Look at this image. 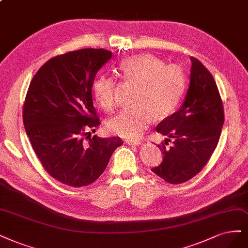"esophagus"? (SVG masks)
<instances>
[{
    "label": "esophagus",
    "mask_w": 248,
    "mask_h": 248,
    "mask_svg": "<svg viewBox=\"0 0 248 248\" xmlns=\"http://www.w3.org/2000/svg\"><path fill=\"white\" fill-rule=\"evenodd\" d=\"M125 143L127 146H138V144H140L141 142L140 140H125Z\"/></svg>",
    "instance_id": "obj_1"
}]
</instances>
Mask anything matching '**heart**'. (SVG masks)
Returning a JSON list of instances; mask_svg holds the SVG:
<instances>
[{"label": "heart", "instance_id": "heart-1", "mask_svg": "<svg viewBox=\"0 0 248 248\" xmlns=\"http://www.w3.org/2000/svg\"><path fill=\"white\" fill-rule=\"evenodd\" d=\"M125 79L140 85L134 96L135 106L123 108L109 120L108 129L125 139L140 138L154 119L171 114L181 101L186 85L183 67L165 62L151 54L131 56L122 62ZM93 95L107 112L117 106L114 78L100 75L93 82Z\"/></svg>", "mask_w": 248, "mask_h": 248}]
</instances>
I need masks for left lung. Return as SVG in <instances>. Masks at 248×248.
I'll list each match as a JSON object with an SVG mask.
<instances>
[{
	"instance_id": "left-lung-1",
	"label": "left lung",
	"mask_w": 248,
	"mask_h": 248,
	"mask_svg": "<svg viewBox=\"0 0 248 248\" xmlns=\"http://www.w3.org/2000/svg\"><path fill=\"white\" fill-rule=\"evenodd\" d=\"M191 82L182 108L156 127L167 135L158 146L163 161L152 168L165 182L178 185L198 174L216 150L224 125V107L217 83L197 58L191 57ZM174 139L172 147L165 144Z\"/></svg>"
}]
</instances>
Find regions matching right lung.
<instances>
[{
	"label": "right lung",
	"mask_w": 248,
	"mask_h": 248,
	"mask_svg": "<svg viewBox=\"0 0 248 248\" xmlns=\"http://www.w3.org/2000/svg\"><path fill=\"white\" fill-rule=\"evenodd\" d=\"M110 57L105 49L71 51L49 59L31 81L22 109L24 129L42 166L63 185L94 183L123 144L120 138L90 133L100 124L93 81Z\"/></svg>",
	"instance_id": "add662e5"
}]
</instances>
